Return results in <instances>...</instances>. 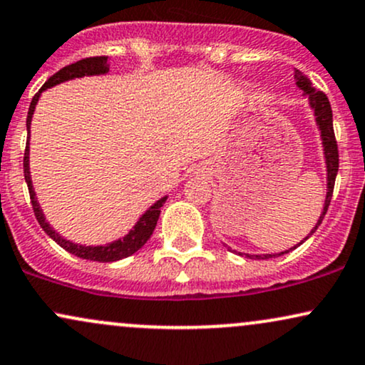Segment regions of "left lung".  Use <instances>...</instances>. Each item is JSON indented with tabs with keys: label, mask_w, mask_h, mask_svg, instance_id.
<instances>
[{
	"label": "left lung",
	"mask_w": 365,
	"mask_h": 365,
	"mask_svg": "<svg viewBox=\"0 0 365 365\" xmlns=\"http://www.w3.org/2000/svg\"><path fill=\"white\" fill-rule=\"evenodd\" d=\"M294 78H296L297 88L304 91V95H308L309 105H311V108H313V112H314L316 125H318L319 135H322L324 163H327V197H324L323 210H322V214H319V219H318V222H316V226L313 227V230H311L309 235L306 236V238L299 243V245H302L306 240L309 238L311 235H313L316 230H318V226L322 225L324 214H327V210H328V205H330L333 187H335V178H336V173H338V148H336V140H335V133H333L331 105H330V102H328L327 95H324L323 91L316 90L309 78L304 76V74H302L301 71H297V69H296V73H294ZM299 245H296L294 248H297ZM294 248H289V250H285V252L274 253V255H250V253H238V255H245L247 258L255 257V258H258V260H260V258L280 257V255L289 253Z\"/></svg>",
	"instance_id": "obj_1"
}]
</instances>
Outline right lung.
<instances>
[{
    "label": "right lung",
    "instance_id": "1",
    "mask_svg": "<svg viewBox=\"0 0 365 365\" xmlns=\"http://www.w3.org/2000/svg\"><path fill=\"white\" fill-rule=\"evenodd\" d=\"M108 57L107 56H98V57H86V59L78 61V63L66 66V68L59 69L54 76H51L49 80L43 83V86L38 90V93L32 98V103H30L29 108V115H27V148H25V156H24V175H25V182H27L29 187V194H30V200H32V207L35 212V217H37L38 225L42 226V230L51 236L52 240L59 245L61 248H64L66 252H69L71 255H76V257L83 258V260H91V262H117L122 260V258L130 257L134 255L138 250H140L146 245V241L151 238L153 231H155L158 217H160L161 207L168 199V195L161 197L160 200H156L155 204L149 207L143 216L139 217V221L135 222V226L130 230L124 238H118L112 243L107 245H98V247H86V245H80V243H73V241L63 238V236L57 232L54 227H51L49 222L46 221V216H43L41 205H38L37 195H35L34 185H32V177H30V165H29V158H30V151H29V140H30V124H32V117L35 112V105H37L38 98H41L42 91H46L47 88H52L59 83L74 80V78H83V76H100V74H107L108 73V64H107Z\"/></svg>",
    "mask_w": 365,
    "mask_h": 365
}]
</instances>
